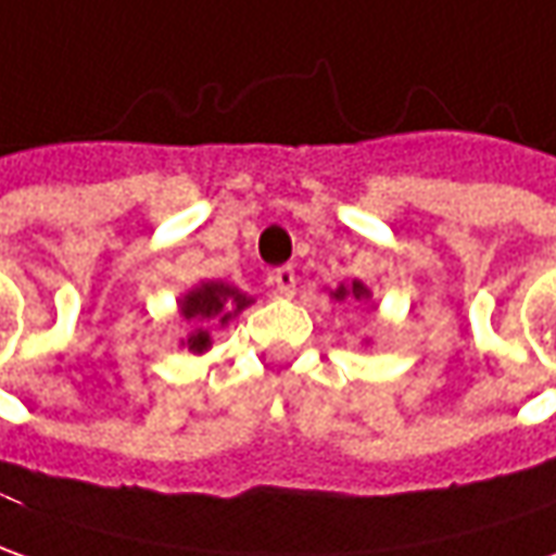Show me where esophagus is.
I'll list each match as a JSON object with an SVG mask.
<instances>
[{
    "label": "esophagus",
    "instance_id": "esophagus-1",
    "mask_svg": "<svg viewBox=\"0 0 556 556\" xmlns=\"http://www.w3.org/2000/svg\"><path fill=\"white\" fill-rule=\"evenodd\" d=\"M270 282H274V289H277L279 298H292V294H294V282H298V277H294L292 267H279V270H274V277H270Z\"/></svg>",
    "mask_w": 556,
    "mask_h": 556
}]
</instances>
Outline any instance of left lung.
Instances as JSON below:
<instances>
[{
  "label": "left lung",
  "mask_w": 556,
  "mask_h": 556,
  "mask_svg": "<svg viewBox=\"0 0 556 556\" xmlns=\"http://www.w3.org/2000/svg\"><path fill=\"white\" fill-rule=\"evenodd\" d=\"M328 298L338 301V304H341V301H368V298H371V289H368L362 279H353V282H341L338 289H328Z\"/></svg>",
  "instance_id": "left-lung-1"
}]
</instances>
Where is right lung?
Here are the masks:
<instances>
[{
    "label": "right lung",
    "instance_id": "add662e5",
    "mask_svg": "<svg viewBox=\"0 0 556 556\" xmlns=\"http://www.w3.org/2000/svg\"><path fill=\"white\" fill-rule=\"evenodd\" d=\"M249 304H255V298L240 292L237 286L222 282V279H200L198 286H191L188 292L176 301V313H179V326H191L179 346L191 350V353H206L213 346L210 328H225L240 316Z\"/></svg>",
    "mask_w": 556,
    "mask_h": 556
}]
</instances>
